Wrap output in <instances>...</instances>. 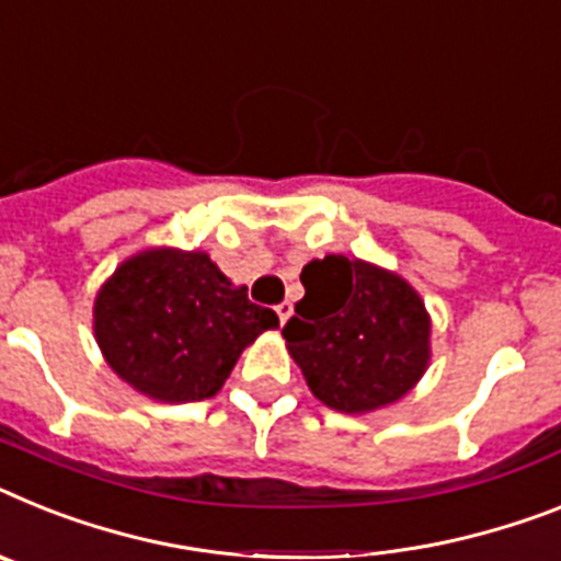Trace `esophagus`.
<instances>
[{
	"instance_id": "1",
	"label": "esophagus",
	"mask_w": 561,
	"mask_h": 561,
	"mask_svg": "<svg viewBox=\"0 0 561 561\" xmlns=\"http://www.w3.org/2000/svg\"><path fill=\"white\" fill-rule=\"evenodd\" d=\"M276 313H279V322L285 324V322H288L290 317H294V305H290V302H282V305H276Z\"/></svg>"
}]
</instances>
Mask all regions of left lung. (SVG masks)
Listing matches in <instances>:
<instances>
[{"instance_id":"obj_1","label":"left lung","mask_w":561,"mask_h":561,"mask_svg":"<svg viewBox=\"0 0 561 561\" xmlns=\"http://www.w3.org/2000/svg\"><path fill=\"white\" fill-rule=\"evenodd\" d=\"M285 345L310 393L339 413L397 404L431 365V313L397 271L342 253L302 267Z\"/></svg>"}]
</instances>
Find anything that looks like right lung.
<instances>
[{"label":"right lung","mask_w":561,"mask_h":561,"mask_svg":"<svg viewBox=\"0 0 561 561\" xmlns=\"http://www.w3.org/2000/svg\"><path fill=\"white\" fill-rule=\"evenodd\" d=\"M273 328L279 317L205 251L145 248L93 299V336L113 374L168 404L216 397L244 347Z\"/></svg>","instance_id":"obj_1"}]
</instances>
